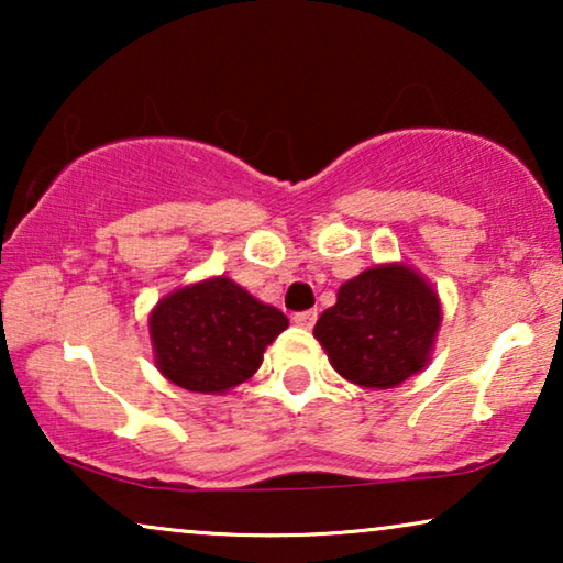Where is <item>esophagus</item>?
I'll return each instance as SVG.
<instances>
[{"instance_id": "34e87169", "label": "esophagus", "mask_w": 563, "mask_h": 563, "mask_svg": "<svg viewBox=\"0 0 563 563\" xmlns=\"http://www.w3.org/2000/svg\"><path fill=\"white\" fill-rule=\"evenodd\" d=\"M314 320H318V310H305V312L295 314V322L305 330H310L314 325Z\"/></svg>"}]
</instances>
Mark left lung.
<instances>
[{"instance_id":"left-lung-1","label":"left lung","mask_w":563,"mask_h":563,"mask_svg":"<svg viewBox=\"0 0 563 563\" xmlns=\"http://www.w3.org/2000/svg\"><path fill=\"white\" fill-rule=\"evenodd\" d=\"M438 328L441 299L433 284L407 264H382L338 289L314 338L343 379L391 389L428 366Z\"/></svg>"}]
</instances>
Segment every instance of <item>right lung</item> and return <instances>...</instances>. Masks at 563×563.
Instances as JSON below:
<instances>
[{
    "instance_id": "right-lung-1",
    "label": "right lung",
    "mask_w": 563,
    "mask_h": 563,
    "mask_svg": "<svg viewBox=\"0 0 563 563\" xmlns=\"http://www.w3.org/2000/svg\"><path fill=\"white\" fill-rule=\"evenodd\" d=\"M287 325V314L258 302L228 276L172 291L148 318L158 372L176 387L202 395H225L249 382L266 345Z\"/></svg>"
}]
</instances>
